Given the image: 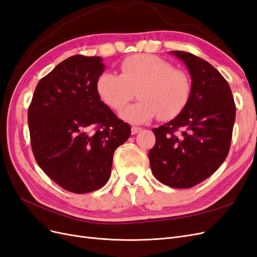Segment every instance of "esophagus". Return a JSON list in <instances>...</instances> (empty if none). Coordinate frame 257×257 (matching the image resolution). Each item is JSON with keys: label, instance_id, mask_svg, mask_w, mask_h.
Here are the masks:
<instances>
[{"label": "esophagus", "instance_id": "1", "mask_svg": "<svg viewBox=\"0 0 257 257\" xmlns=\"http://www.w3.org/2000/svg\"><path fill=\"white\" fill-rule=\"evenodd\" d=\"M142 127H138V126H132L131 128V132H132V135H135L137 133H139V132H142Z\"/></svg>", "mask_w": 257, "mask_h": 257}]
</instances>
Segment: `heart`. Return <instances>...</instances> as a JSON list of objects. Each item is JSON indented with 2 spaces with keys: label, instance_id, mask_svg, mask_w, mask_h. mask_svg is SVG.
Listing matches in <instances>:
<instances>
[{
  "label": "heart",
  "instance_id": "1",
  "mask_svg": "<svg viewBox=\"0 0 257 257\" xmlns=\"http://www.w3.org/2000/svg\"><path fill=\"white\" fill-rule=\"evenodd\" d=\"M137 103L120 112L133 124L145 123L158 115L160 120H172L189 104L192 82L188 74L175 69L167 61L153 54H134L124 59L120 75L103 73L96 80L97 94L113 110H120L133 98Z\"/></svg>",
  "mask_w": 257,
  "mask_h": 257
}]
</instances>
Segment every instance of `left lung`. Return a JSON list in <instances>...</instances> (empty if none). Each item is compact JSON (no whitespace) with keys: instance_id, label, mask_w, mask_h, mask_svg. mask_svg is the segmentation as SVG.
Here are the masks:
<instances>
[{"instance_id":"obj_1","label":"left lung","mask_w":257,"mask_h":257,"mask_svg":"<svg viewBox=\"0 0 257 257\" xmlns=\"http://www.w3.org/2000/svg\"><path fill=\"white\" fill-rule=\"evenodd\" d=\"M172 53L189 69L191 98L174 120L152 128L155 146L149 160L160 182L189 189L211 176L226 159L236 106L228 82L211 64L190 52Z\"/></svg>"}]
</instances>
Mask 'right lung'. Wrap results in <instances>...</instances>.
Listing matches in <instances>:
<instances>
[{"mask_svg": "<svg viewBox=\"0 0 257 257\" xmlns=\"http://www.w3.org/2000/svg\"><path fill=\"white\" fill-rule=\"evenodd\" d=\"M102 61L80 54L62 61L37 83L28 111L37 164L61 188L76 194L105 185L114 150L131 135L128 124L97 94Z\"/></svg>", "mask_w": 257, "mask_h": 257, "instance_id": "add662e5", "label": "right lung"}]
</instances>
